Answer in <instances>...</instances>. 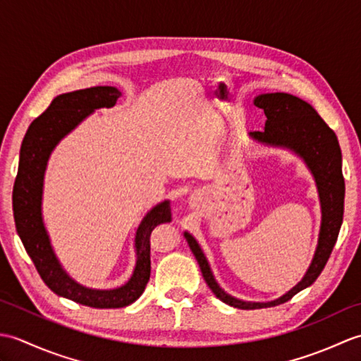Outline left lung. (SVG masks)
<instances>
[{
	"mask_svg": "<svg viewBox=\"0 0 361 361\" xmlns=\"http://www.w3.org/2000/svg\"><path fill=\"white\" fill-rule=\"evenodd\" d=\"M255 105L262 109L267 122L264 132H251L255 140L286 147L299 153L312 169L317 178L321 206H323V224H321L319 242L312 260V265L305 273L304 279L291 288L288 293L271 302H243L221 290L208 265L202 248L198 247L192 235L185 233L186 240L192 250L203 279L212 290V293L225 304L242 310H252L262 307H274L290 301L299 291L312 286L321 271L324 270L331 252L338 239L344 212V178L341 172V150L334 130L319 118L312 105L301 101L296 96L287 93L260 94L255 99Z\"/></svg>",
	"mask_w": 361,
	"mask_h": 361,
	"instance_id": "obj_1",
	"label": "left lung"
}]
</instances>
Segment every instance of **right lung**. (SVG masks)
Returning <instances> with one entry per match:
<instances>
[{"label":"right lung","instance_id":"obj_1","mask_svg":"<svg viewBox=\"0 0 361 361\" xmlns=\"http://www.w3.org/2000/svg\"><path fill=\"white\" fill-rule=\"evenodd\" d=\"M121 93L114 87H93L57 96L27 128L20 150L12 206L15 226L43 282L54 293L94 309H119L135 302L150 279V234L171 221L169 202L155 206L136 231V267L132 279L116 290H91L68 278L51 248L42 220V186L46 161L56 144L96 109L113 106Z\"/></svg>","mask_w":361,"mask_h":361}]
</instances>
